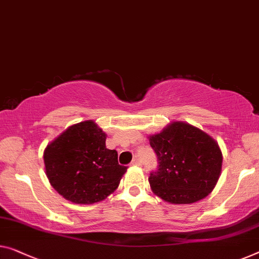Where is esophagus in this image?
I'll list each match as a JSON object with an SVG mask.
<instances>
[{"label":"esophagus","mask_w":259,"mask_h":259,"mask_svg":"<svg viewBox=\"0 0 259 259\" xmlns=\"http://www.w3.org/2000/svg\"><path fill=\"white\" fill-rule=\"evenodd\" d=\"M131 165H133V166H141L142 163L140 159H134L133 161H131Z\"/></svg>","instance_id":"esophagus-1"}]
</instances>
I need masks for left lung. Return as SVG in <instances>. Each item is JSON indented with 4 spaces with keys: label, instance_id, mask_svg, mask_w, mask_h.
<instances>
[{
    "label": "left lung",
    "instance_id": "obj_1",
    "mask_svg": "<svg viewBox=\"0 0 259 259\" xmlns=\"http://www.w3.org/2000/svg\"><path fill=\"white\" fill-rule=\"evenodd\" d=\"M149 141L159 164L149 177L154 194L184 204L199 201L214 190L222 152L209 135L188 123L172 122Z\"/></svg>",
    "mask_w": 259,
    "mask_h": 259
}]
</instances>
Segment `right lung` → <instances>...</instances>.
Here are the masks:
<instances>
[{
  "label": "right lung",
  "mask_w": 259,
  "mask_h": 259,
  "mask_svg": "<svg viewBox=\"0 0 259 259\" xmlns=\"http://www.w3.org/2000/svg\"><path fill=\"white\" fill-rule=\"evenodd\" d=\"M107 135L94 121L69 126L44 151L45 171L52 187L68 201L92 204L116 190L126 166L116 150L106 148Z\"/></svg>",
  "instance_id": "right-lung-1"
}]
</instances>
